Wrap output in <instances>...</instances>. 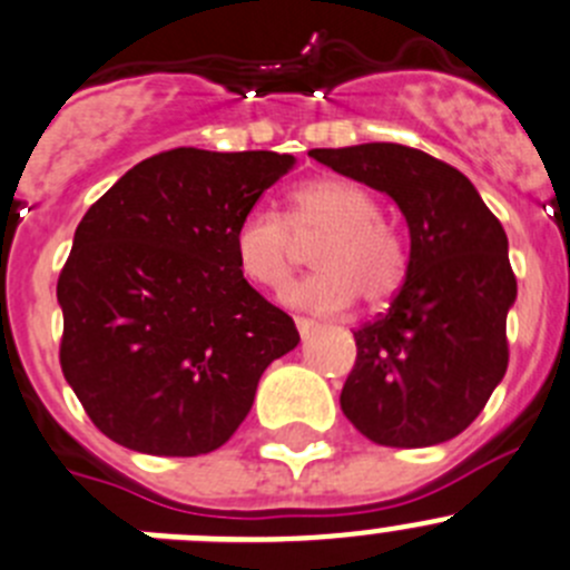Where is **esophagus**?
<instances>
[{
    "label": "esophagus",
    "instance_id": "34e87169",
    "mask_svg": "<svg viewBox=\"0 0 570 570\" xmlns=\"http://www.w3.org/2000/svg\"><path fill=\"white\" fill-rule=\"evenodd\" d=\"M295 325H297V331H301V336H308L314 328H317V323L308 317H295Z\"/></svg>",
    "mask_w": 570,
    "mask_h": 570
}]
</instances>
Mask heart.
I'll return each instance as SVG.
<instances>
[{
	"label": "heart",
	"instance_id": "obj_1",
	"mask_svg": "<svg viewBox=\"0 0 570 570\" xmlns=\"http://www.w3.org/2000/svg\"><path fill=\"white\" fill-rule=\"evenodd\" d=\"M312 242L317 273L295 281L286 303L312 312H340L356 295L379 306L390 301L406 275V250L386 223L375 197L340 178H317L297 186L286 219L269 208H253L234 230L239 273L262 289H281L297 262V243Z\"/></svg>",
	"mask_w": 570,
	"mask_h": 570
}]
</instances>
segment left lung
Instances as JSON below:
<instances>
[{
    "label": "left lung",
    "instance_id": "obj_1",
    "mask_svg": "<svg viewBox=\"0 0 570 570\" xmlns=\"http://www.w3.org/2000/svg\"><path fill=\"white\" fill-rule=\"evenodd\" d=\"M314 161L395 200L409 225L406 281L384 314L353 331L342 412L390 449L465 432L504 379L507 312L518 295L507 234L471 180L403 145L312 150Z\"/></svg>",
    "mask_w": 570,
    "mask_h": 570
}]
</instances>
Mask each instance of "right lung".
Returning <instances> with one entry per match:
<instances>
[{
    "instance_id": "obj_1",
    "label": "right lung",
    "mask_w": 570,
    "mask_h": 570,
    "mask_svg": "<svg viewBox=\"0 0 570 570\" xmlns=\"http://www.w3.org/2000/svg\"><path fill=\"white\" fill-rule=\"evenodd\" d=\"M292 167L286 153L178 147L80 219L58 278L60 367L105 438L153 456L217 451L301 342L234 256L239 219Z\"/></svg>"
}]
</instances>
